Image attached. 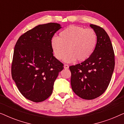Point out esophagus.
<instances>
[{
    "mask_svg": "<svg viewBox=\"0 0 124 124\" xmlns=\"http://www.w3.org/2000/svg\"><path fill=\"white\" fill-rule=\"evenodd\" d=\"M64 69H68L69 68V65H67V64H65L64 66Z\"/></svg>",
    "mask_w": 124,
    "mask_h": 124,
    "instance_id": "obj_1",
    "label": "esophagus"
}]
</instances>
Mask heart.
<instances>
[{"label": "heart", "instance_id": "b5f03b06", "mask_svg": "<svg viewBox=\"0 0 124 124\" xmlns=\"http://www.w3.org/2000/svg\"><path fill=\"white\" fill-rule=\"evenodd\" d=\"M97 43V35L94 30L71 25L60 32L58 38L51 41L52 52L57 60L65 57V62H72L76 60L84 62L92 55Z\"/></svg>", "mask_w": 124, "mask_h": 124}]
</instances>
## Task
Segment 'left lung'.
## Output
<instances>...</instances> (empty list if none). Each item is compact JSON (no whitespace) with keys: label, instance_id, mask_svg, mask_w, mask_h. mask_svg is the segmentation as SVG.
<instances>
[{"label":"left lung","instance_id":"8db88e82","mask_svg":"<svg viewBox=\"0 0 124 124\" xmlns=\"http://www.w3.org/2000/svg\"><path fill=\"white\" fill-rule=\"evenodd\" d=\"M90 26L97 35L94 52L86 60L69 67L73 91L80 98L87 100L99 97L105 92L115 68L114 51L107 33L97 25Z\"/></svg>","mask_w":124,"mask_h":124}]
</instances>
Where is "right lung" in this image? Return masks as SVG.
<instances>
[{
    "label": "right lung",
    "instance_id": "add662e5",
    "mask_svg": "<svg viewBox=\"0 0 124 124\" xmlns=\"http://www.w3.org/2000/svg\"><path fill=\"white\" fill-rule=\"evenodd\" d=\"M62 28L57 23L39 25L20 36L15 46L11 73L21 94L34 102L47 99L63 64L54 56L51 41Z\"/></svg>",
    "mask_w": 124,
    "mask_h": 124
}]
</instances>
